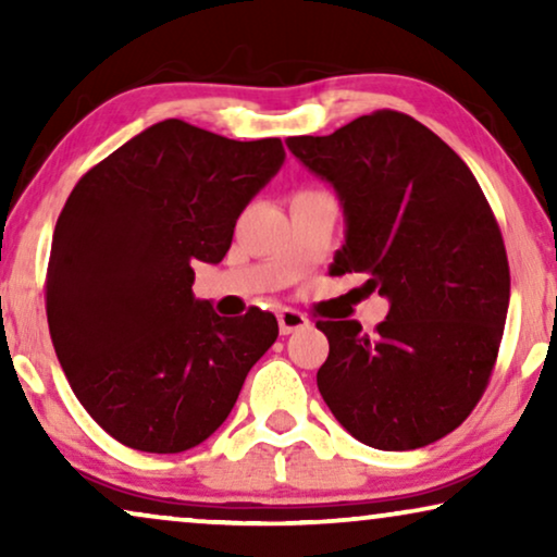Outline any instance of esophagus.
<instances>
[{"label": "esophagus", "instance_id": "obj_1", "mask_svg": "<svg viewBox=\"0 0 557 557\" xmlns=\"http://www.w3.org/2000/svg\"><path fill=\"white\" fill-rule=\"evenodd\" d=\"M304 326H309V319L301 314V311L296 309H281L278 311V330L281 334H292V332H299Z\"/></svg>", "mask_w": 557, "mask_h": 557}]
</instances>
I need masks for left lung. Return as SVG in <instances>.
<instances>
[{
	"label": "left lung",
	"mask_w": 557,
	"mask_h": 557,
	"mask_svg": "<svg viewBox=\"0 0 557 557\" xmlns=\"http://www.w3.org/2000/svg\"><path fill=\"white\" fill-rule=\"evenodd\" d=\"M286 147L345 210L332 276L364 273L391 301L375 334L355 319L317 322L330 339L319 393L380 451L444 438L486 391L509 307L505 240L482 187L446 141L398 111L288 136Z\"/></svg>",
	"instance_id": "left-lung-1"
}]
</instances>
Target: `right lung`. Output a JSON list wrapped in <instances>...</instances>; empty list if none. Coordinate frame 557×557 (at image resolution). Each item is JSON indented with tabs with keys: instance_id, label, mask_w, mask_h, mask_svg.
<instances>
[{
	"instance_id": "obj_1",
	"label": "right lung",
	"mask_w": 557,
	"mask_h": 557,
	"mask_svg": "<svg viewBox=\"0 0 557 557\" xmlns=\"http://www.w3.org/2000/svg\"><path fill=\"white\" fill-rule=\"evenodd\" d=\"M284 159L281 139L235 141L166 119L73 187L45 281L50 337L75 398L124 446L202 444L276 342L271 311L227 319L195 299L193 265L223 261L235 220Z\"/></svg>"
}]
</instances>
